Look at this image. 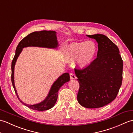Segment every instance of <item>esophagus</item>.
Instances as JSON below:
<instances>
[{
  "instance_id": "1",
  "label": "esophagus",
  "mask_w": 133,
  "mask_h": 133,
  "mask_svg": "<svg viewBox=\"0 0 133 133\" xmlns=\"http://www.w3.org/2000/svg\"><path fill=\"white\" fill-rule=\"evenodd\" d=\"M70 79H76V75L74 73L71 72L70 74Z\"/></svg>"
}]
</instances>
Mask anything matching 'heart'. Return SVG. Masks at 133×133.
Masks as SVG:
<instances>
[{
	"label": "heart",
	"mask_w": 133,
	"mask_h": 133,
	"mask_svg": "<svg viewBox=\"0 0 133 133\" xmlns=\"http://www.w3.org/2000/svg\"><path fill=\"white\" fill-rule=\"evenodd\" d=\"M97 53V47L92 41L74 42L66 49V57L69 61L77 59L78 65L81 68L91 64Z\"/></svg>",
	"instance_id": "obj_1"
}]
</instances>
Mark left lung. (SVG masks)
I'll return each mask as SVG.
<instances>
[{
    "label": "left lung",
    "instance_id": "left-lung-1",
    "mask_svg": "<svg viewBox=\"0 0 133 133\" xmlns=\"http://www.w3.org/2000/svg\"><path fill=\"white\" fill-rule=\"evenodd\" d=\"M97 42V57L88 66L75 69L79 83V103L86 108L103 107L114 101L122 82L123 61L118 47L102 34L87 35Z\"/></svg>",
    "mask_w": 133,
    "mask_h": 133
}]
</instances>
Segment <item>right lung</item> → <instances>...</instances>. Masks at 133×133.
Wrapping results in <instances>:
<instances>
[{"mask_svg":"<svg viewBox=\"0 0 133 133\" xmlns=\"http://www.w3.org/2000/svg\"><path fill=\"white\" fill-rule=\"evenodd\" d=\"M58 46L57 38L56 36V32L54 31H35L30 34L29 35L26 36L22 40L19 42L18 46L16 47L15 54L14 56L13 60L11 64V81L13 87L15 90V92L18 98L16 90L15 89V84H14V67L17 60V58L19 54L22 52V49L24 47L29 46H35V47H47V48H56ZM70 81V75L67 72L64 73L61 77H59L51 87L50 91L47 97L42 102L34 104V105H29L26 103H24L23 102L19 99L21 103L24 104L25 106L37 111H44L50 109L54 106L58 98V91L61 87L67 82Z\"/></svg>","mask_w":133,"mask_h":133,"instance_id":"obj_1","label":"right lung"}]
</instances>
